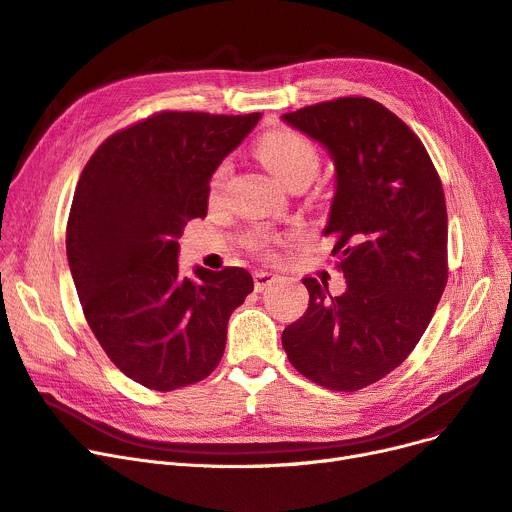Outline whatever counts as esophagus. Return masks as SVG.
<instances>
[{
    "instance_id": "obj_1",
    "label": "esophagus",
    "mask_w": 512,
    "mask_h": 512,
    "mask_svg": "<svg viewBox=\"0 0 512 512\" xmlns=\"http://www.w3.org/2000/svg\"><path fill=\"white\" fill-rule=\"evenodd\" d=\"M276 280H278V276H274V274H270V272H255V276H253L255 291H257V293H261L263 289L272 287Z\"/></svg>"
}]
</instances>
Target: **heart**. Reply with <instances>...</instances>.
Segmentation results:
<instances>
[{
	"label": "heart",
	"mask_w": 512,
	"mask_h": 512,
	"mask_svg": "<svg viewBox=\"0 0 512 512\" xmlns=\"http://www.w3.org/2000/svg\"><path fill=\"white\" fill-rule=\"evenodd\" d=\"M257 151L272 173L280 181H285L289 185L301 177L312 179L320 164L318 149L314 147V143L308 137L301 135V132L289 130V128L268 132V135L259 141ZM230 173H232L230 160H221L215 166L211 181H208V194H211V198H219ZM278 240L280 238L276 234L259 230L246 242H249L253 251H270Z\"/></svg>",
	"instance_id": "b5f03b06"
}]
</instances>
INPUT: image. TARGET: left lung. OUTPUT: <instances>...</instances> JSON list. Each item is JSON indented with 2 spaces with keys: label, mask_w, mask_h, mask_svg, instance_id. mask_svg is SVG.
Returning a JSON list of instances; mask_svg holds the SVG:
<instances>
[{
  "label": "left lung",
  "mask_w": 512,
  "mask_h": 512,
  "mask_svg": "<svg viewBox=\"0 0 512 512\" xmlns=\"http://www.w3.org/2000/svg\"><path fill=\"white\" fill-rule=\"evenodd\" d=\"M323 143L337 189L325 236L348 289L304 278L306 314L282 331L291 365L314 384L354 392L418 346L447 285V206L424 143L390 109L339 97L285 113Z\"/></svg>",
  "instance_id": "8db88e82"
}]
</instances>
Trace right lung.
Returning a JSON list of instances; mask_svg holds the SVG:
<instances>
[{"instance_id":"add662e5","label":"right lung","mask_w":512,"mask_h":512,"mask_svg":"<svg viewBox=\"0 0 512 512\" xmlns=\"http://www.w3.org/2000/svg\"><path fill=\"white\" fill-rule=\"evenodd\" d=\"M261 116L158 111L107 137L86 162L67 259L88 327L132 382L170 392L219 365L227 320L253 291L244 268L179 276V238L206 217L208 179Z\"/></svg>"}]
</instances>
